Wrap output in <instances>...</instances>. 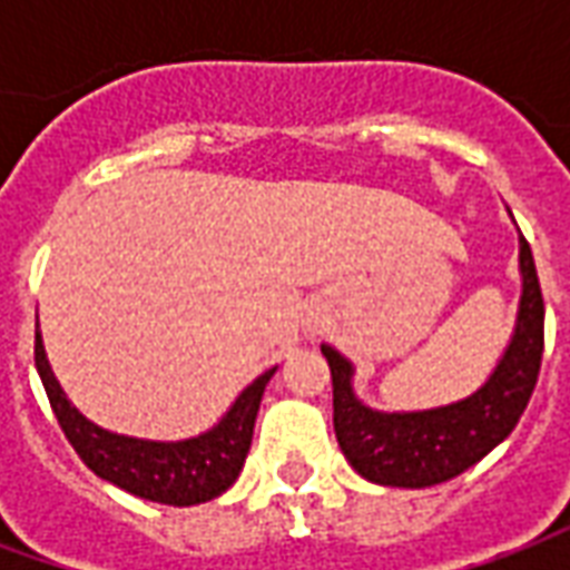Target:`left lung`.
I'll list each match as a JSON object with an SVG mask.
<instances>
[{
	"instance_id": "left-lung-1",
	"label": "left lung",
	"mask_w": 570,
	"mask_h": 570,
	"mask_svg": "<svg viewBox=\"0 0 570 570\" xmlns=\"http://www.w3.org/2000/svg\"><path fill=\"white\" fill-rule=\"evenodd\" d=\"M522 298L515 330L489 382L466 400L424 412H375L354 394V366L335 347L321 345L333 372L335 440L360 476L428 489L464 473L503 442L522 419L543 357V296L528 240L519 235Z\"/></svg>"
}]
</instances>
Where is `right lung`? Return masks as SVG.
I'll return each instance as SVG.
<instances>
[{"label": "right lung", "mask_w": 570, "mask_h": 570, "mask_svg": "<svg viewBox=\"0 0 570 570\" xmlns=\"http://www.w3.org/2000/svg\"><path fill=\"white\" fill-rule=\"evenodd\" d=\"M36 370L42 375L45 394L51 400V409L67 433L69 445L79 452L81 461L91 466L97 476L137 494V498H146V501L191 507V503L213 501L225 489H232V482L247 461L265 384L272 382L277 366L262 372L256 382L244 387L216 428L179 442L121 436V433H109L85 419L60 391L55 372L48 366V357H45L39 330H36Z\"/></svg>", "instance_id": "right-lung-1"}]
</instances>
